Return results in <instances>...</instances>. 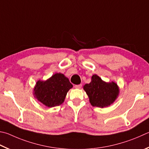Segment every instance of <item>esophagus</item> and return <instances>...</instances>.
Wrapping results in <instances>:
<instances>
[{
    "instance_id": "34e87169",
    "label": "esophagus",
    "mask_w": 149,
    "mask_h": 149,
    "mask_svg": "<svg viewBox=\"0 0 149 149\" xmlns=\"http://www.w3.org/2000/svg\"><path fill=\"white\" fill-rule=\"evenodd\" d=\"M81 87H82V85H81V84H80V85H75V88H81Z\"/></svg>"
}]
</instances>
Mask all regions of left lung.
Segmentation results:
<instances>
[{
	"label": "left lung",
	"instance_id": "1",
	"mask_svg": "<svg viewBox=\"0 0 149 149\" xmlns=\"http://www.w3.org/2000/svg\"><path fill=\"white\" fill-rule=\"evenodd\" d=\"M88 96L89 102L94 107L104 108L113 104L119 94V87L114 81L105 82L96 74L91 77V81L83 86Z\"/></svg>",
	"mask_w": 149,
	"mask_h": 149
}]
</instances>
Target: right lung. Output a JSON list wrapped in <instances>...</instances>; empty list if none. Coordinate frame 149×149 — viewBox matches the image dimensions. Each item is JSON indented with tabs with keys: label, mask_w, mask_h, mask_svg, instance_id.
<instances>
[{
	"label": "right lung",
	"mask_w": 149,
	"mask_h": 149,
	"mask_svg": "<svg viewBox=\"0 0 149 149\" xmlns=\"http://www.w3.org/2000/svg\"><path fill=\"white\" fill-rule=\"evenodd\" d=\"M72 87L68 78L61 73H56L47 80L38 81L33 95L45 106L53 107L63 104L67 93Z\"/></svg>",
	"instance_id": "obj_1"
}]
</instances>
